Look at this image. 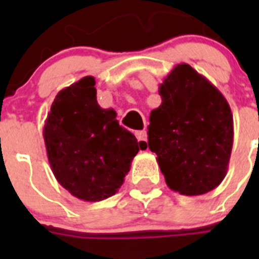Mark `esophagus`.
I'll list each match as a JSON object with an SVG mask.
<instances>
[{"mask_svg":"<svg viewBox=\"0 0 259 259\" xmlns=\"http://www.w3.org/2000/svg\"><path fill=\"white\" fill-rule=\"evenodd\" d=\"M136 137H137V140L140 141L141 144H145L146 141H148V134H146V131H137L136 132Z\"/></svg>","mask_w":259,"mask_h":259,"instance_id":"obj_1","label":"esophagus"}]
</instances>
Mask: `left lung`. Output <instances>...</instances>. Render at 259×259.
<instances>
[{
  "mask_svg": "<svg viewBox=\"0 0 259 259\" xmlns=\"http://www.w3.org/2000/svg\"><path fill=\"white\" fill-rule=\"evenodd\" d=\"M159 107L150 113L148 145L168 188L200 196L227 174L233 118L227 100L203 75L180 63L159 84Z\"/></svg>",
  "mask_w": 259,
  "mask_h": 259,
  "instance_id": "1",
  "label": "left lung"
}]
</instances>
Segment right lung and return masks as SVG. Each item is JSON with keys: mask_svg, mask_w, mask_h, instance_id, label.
<instances>
[{"mask_svg": "<svg viewBox=\"0 0 259 259\" xmlns=\"http://www.w3.org/2000/svg\"><path fill=\"white\" fill-rule=\"evenodd\" d=\"M95 84V77L85 76L59 91L42 130L56 179L88 202L118 192L141 145L119 125L115 110L98 105Z\"/></svg>", "mask_w": 259, "mask_h": 259, "instance_id": "right-lung-1", "label": "right lung"}]
</instances>
